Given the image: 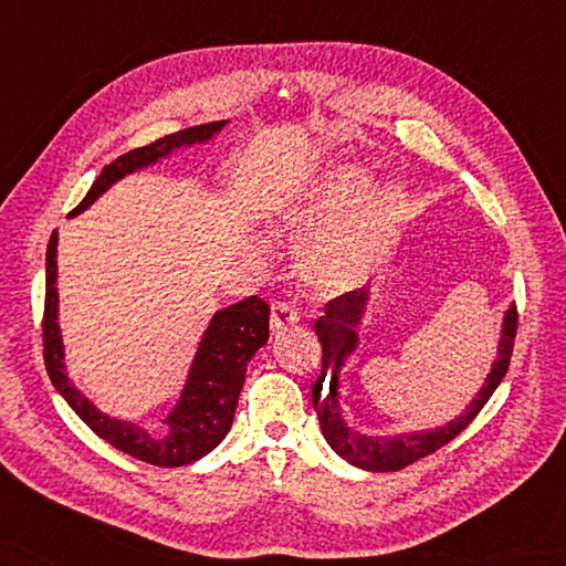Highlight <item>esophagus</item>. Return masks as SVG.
Returning a JSON list of instances; mask_svg holds the SVG:
<instances>
[{
  "instance_id": "obj_1",
  "label": "esophagus",
  "mask_w": 566,
  "mask_h": 566,
  "mask_svg": "<svg viewBox=\"0 0 566 566\" xmlns=\"http://www.w3.org/2000/svg\"><path fill=\"white\" fill-rule=\"evenodd\" d=\"M298 321H301V315H298V311H296L294 306H289V304H272L270 327H272V333H274V335L284 333L286 327L296 325Z\"/></svg>"
}]
</instances>
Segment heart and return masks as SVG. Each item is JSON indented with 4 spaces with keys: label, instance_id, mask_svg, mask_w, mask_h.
<instances>
[{
    "label": "heart",
    "instance_id": "b5f03b06",
    "mask_svg": "<svg viewBox=\"0 0 566 566\" xmlns=\"http://www.w3.org/2000/svg\"><path fill=\"white\" fill-rule=\"evenodd\" d=\"M374 180L371 168L339 164L301 182L274 207V227L292 235L332 221L298 248V272L315 294L333 296L361 284L398 231L407 205L402 182H388L357 214L334 221L364 200Z\"/></svg>",
    "mask_w": 566,
    "mask_h": 566
}]
</instances>
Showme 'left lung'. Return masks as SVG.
I'll use <instances>...</instances> for the list:
<instances>
[{
  "instance_id": "8db88e82",
  "label": "left lung",
  "mask_w": 566,
  "mask_h": 566,
  "mask_svg": "<svg viewBox=\"0 0 566 566\" xmlns=\"http://www.w3.org/2000/svg\"><path fill=\"white\" fill-rule=\"evenodd\" d=\"M371 286L357 289L337 296L325 304V313L315 321V335L323 347V369L318 380L313 386V407L318 415L321 431L331 449L345 458L347 463L371 472H390L410 465L419 458H424L441 449L443 443L455 439L478 412L492 398L496 386L502 384L504 374L509 371L511 349H514L516 337V306L511 304L504 311L502 333H499L496 359L492 361L490 374L484 376L482 388L475 392V398L468 402L461 415H455L451 422L439 424L424 431H400V433H364L347 424L339 407V374L347 369L354 354L359 349V327L366 318V311L371 304Z\"/></svg>"
}]
</instances>
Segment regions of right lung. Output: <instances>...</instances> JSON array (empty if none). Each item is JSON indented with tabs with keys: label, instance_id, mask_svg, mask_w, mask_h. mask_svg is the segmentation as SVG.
<instances>
[{
	"label": "right lung",
	"instance_id": "right-lung-1",
	"mask_svg": "<svg viewBox=\"0 0 566 566\" xmlns=\"http://www.w3.org/2000/svg\"><path fill=\"white\" fill-rule=\"evenodd\" d=\"M223 125H229V120L180 129L176 135L123 154L120 159H115L101 170V176L78 207L72 209L70 217L86 212L115 182L137 174V170L156 166L168 156L214 139ZM268 337L270 306L262 298L248 296L239 304L219 308L209 321L200 343H197L186 384H182L174 407L161 419V429H147L139 422H133V419L105 415L74 386V380L67 374V364H64L57 294V231H52L50 235L45 253L43 318L45 366L50 380L91 431L115 446L117 451L137 458V461L159 468H180L200 461L202 455L214 451L233 424L235 405H239L245 380V366L255 357V352L268 343Z\"/></svg>",
	"mask_w": 566,
	"mask_h": 566
}]
</instances>
